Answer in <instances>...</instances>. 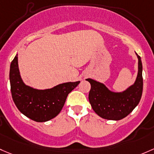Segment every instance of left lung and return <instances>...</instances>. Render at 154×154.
Instances as JSON below:
<instances>
[{
  "mask_svg": "<svg viewBox=\"0 0 154 154\" xmlns=\"http://www.w3.org/2000/svg\"><path fill=\"white\" fill-rule=\"evenodd\" d=\"M138 57V74L134 85L119 93L109 91L103 83L86 79L91 84L88 100L94 111L103 119L119 120L130 114L139 104L143 88L142 64Z\"/></svg>",
  "mask_w": 154,
  "mask_h": 154,
  "instance_id": "1",
  "label": "left lung"
}]
</instances>
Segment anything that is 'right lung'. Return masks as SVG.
Wrapping results in <instances>:
<instances>
[{"instance_id": "add662e5", "label": "right lung", "mask_w": 154, "mask_h": 154, "mask_svg": "<svg viewBox=\"0 0 154 154\" xmlns=\"http://www.w3.org/2000/svg\"><path fill=\"white\" fill-rule=\"evenodd\" d=\"M9 80L15 106L23 114L39 122L55 117L62 110L68 94L80 82H66L46 90L31 88L23 83L20 77L17 54L11 63Z\"/></svg>"}]
</instances>
